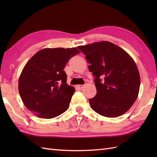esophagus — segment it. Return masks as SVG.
Listing matches in <instances>:
<instances>
[{"mask_svg":"<svg viewBox=\"0 0 157 157\" xmlns=\"http://www.w3.org/2000/svg\"><path fill=\"white\" fill-rule=\"evenodd\" d=\"M84 86V85H78L77 86V88H78L79 90H81L82 88H83Z\"/></svg>","mask_w":157,"mask_h":157,"instance_id":"obj_1","label":"esophagus"}]
</instances>
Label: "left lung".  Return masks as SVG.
<instances>
[{
  "label": "left lung",
  "instance_id": "obj_1",
  "mask_svg": "<svg viewBox=\"0 0 157 157\" xmlns=\"http://www.w3.org/2000/svg\"><path fill=\"white\" fill-rule=\"evenodd\" d=\"M90 63L96 94L90 98L91 108L106 117L124 114L138 97L140 78L134 60L124 50L106 41L78 47Z\"/></svg>",
  "mask_w": 157,
  "mask_h": 157
}]
</instances>
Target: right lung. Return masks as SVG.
<instances>
[{
	"instance_id": "1",
	"label": "right lung",
	"mask_w": 157,
	"mask_h": 157,
	"mask_svg": "<svg viewBox=\"0 0 157 157\" xmlns=\"http://www.w3.org/2000/svg\"><path fill=\"white\" fill-rule=\"evenodd\" d=\"M79 50L45 48L26 63L19 79V92L26 108L41 118L52 119L68 109L75 89L68 86L64 69Z\"/></svg>"
}]
</instances>
